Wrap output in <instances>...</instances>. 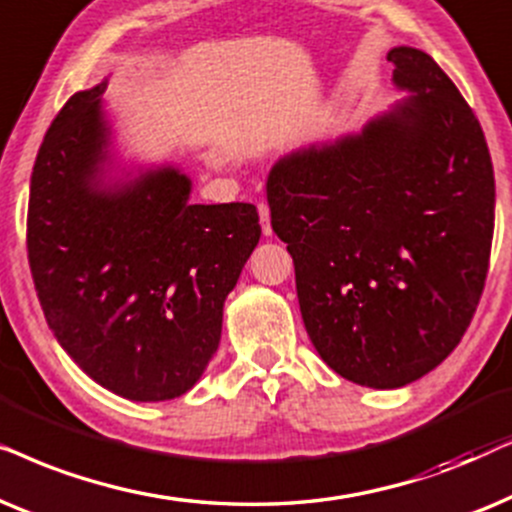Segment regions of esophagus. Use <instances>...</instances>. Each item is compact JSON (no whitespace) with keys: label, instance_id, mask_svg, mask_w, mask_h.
Masks as SVG:
<instances>
[{"label":"esophagus","instance_id":"1","mask_svg":"<svg viewBox=\"0 0 512 512\" xmlns=\"http://www.w3.org/2000/svg\"><path fill=\"white\" fill-rule=\"evenodd\" d=\"M257 210H260V222H262V231L267 236H271V215H269V203L260 201L257 203Z\"/></svg>","mask_w":512,"mask_h":512}]
</instances>
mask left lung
Instances as JSON below:
<instances>
[{"label":"left lung","instance_id":"obj_1","mask_svg":"<svg viewBox=\"0 0 512 512\" xmlns=\"http://www.w3.org/2000/svg\"><path fill=\"white\" fill-rule=\"evenodd\" d=\"M410 91L356 135L271 168L304 327L344 379L400 388L461 342L485 290L494 168L480 121L428 53L388 51Z\"/></svg>","mask_w":512,"mask_h":512}]
</instances>
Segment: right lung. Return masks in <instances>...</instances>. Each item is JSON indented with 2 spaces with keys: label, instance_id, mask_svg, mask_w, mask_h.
<instances>
[{
  "label": "right lung",
  "instance_id": "add662e5",
  "mask_svg": "<svg viewBox=\"0 0 512 512\" xmlns=\"http://www.w3.org/2000/svg\"><path fill=\"white\" fill-rule=\"evenodd\" d=\"M107 81L74 93L44 135L27 206V260L53 337L93 381L159 403L201 379L224 299L262 236L252 203H189L173 166L102 185Z\"/></svg>",
  "mask_w": 512,
  "mask_h": 512
}]
</instances>
